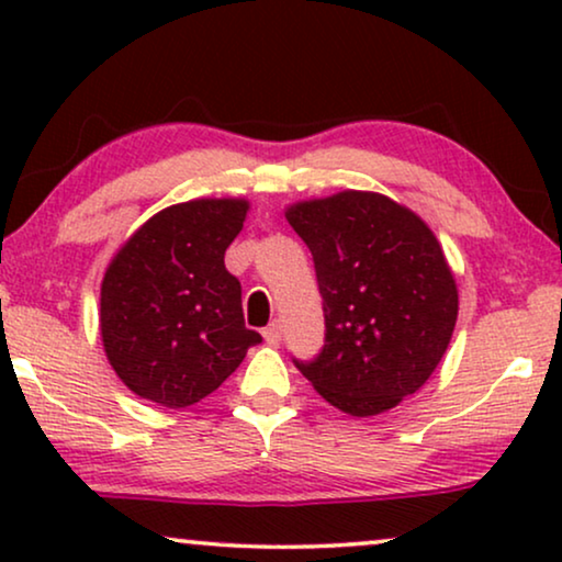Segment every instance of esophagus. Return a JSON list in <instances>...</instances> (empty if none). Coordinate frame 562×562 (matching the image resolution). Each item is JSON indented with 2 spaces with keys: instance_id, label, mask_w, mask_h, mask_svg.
I'll use <instances>...</instances> for the list:
<instances>
[{
  "instance_id": "obj_1",
  "label": "esophagus",
  "mask_w": 562,
  "mask_h": 562,
  "mask_svg": "<svg viewBox=\"0 0 562 562\" xmlns=\"http://www.w3.org/2000/svg\"><path fill=\"white\" fill-rule=\"evenodd\" d=\"M263 340L268 345H279L281 342V325H279V322H271V325L263 329Z\"/></svg>"
}]
</instances>
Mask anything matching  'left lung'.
I'll return each mask as SVG.
<instances>
[{
	"mask_svg": "<svg viewBox=\"0 0 562 562\" xmlns=\"http://www.w3.org/2000/svg\"><path fill=\"white\" fill-rule=\"evenodd\" d=\"M312 250L325 348L294 360L314 391L350 417H373L417 394L458 319L442 245L409 206L375 191H337L286 206Z\"/></svg>",
	"mask_w": 562,
	"mask_h": 562,
	"instance_id": "obj_1",
	"label": "left lung"
}]
</instances>
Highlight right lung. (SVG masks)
Listing matches in <instances>:
<instances>
[{"label":"right lung","mask_w":562,"mask_h":562,"mask_svg":"<svg viewBox=\"0 0 562 562\" xmlns=\"http://www.w3.org/2000/svg\"><path fill=\"white\" fill-rule=\"evenodd\" d=\"M248 210V199L166 206L114 252L99 329L106 360L133 394L183 409L220 389L260 342L245 327L240 281L225 268Z\"/></svg>","instance_id":"right-lung-1"}]
</instances>
